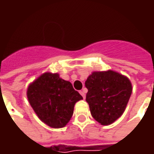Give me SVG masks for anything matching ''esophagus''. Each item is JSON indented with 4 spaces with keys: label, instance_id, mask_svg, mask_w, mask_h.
<instances>
[{
    "label": "esophagus",
    "instance_id": "obj_1",
    "mask_svg": "<svg viewBox=\"0 0 154 154\" xmlns=\"http://www.w3.org/2000/svg\"><path fill=\"white\" fill-rule=\"evenodd\" d=\"M80 95L83 97V98L85 99V98H86V89H83V90H81L80 92Z\"/></svg>",
    "mask_w": 154,
    "mask_h": 154
}]
</instances>
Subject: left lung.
I'll return each instance as SVG.
<instances>
[{
  "mask_svg": "<svg viewBox=\"0 0 154 154\" xmlns=\"http://www.w3.org/2000/svg\"><path fill=\"white\" fill-rule=\"evenodd\" d=\"M85 86L91 114L102 125L111 124L122 115L132 93L127 77L111 70L93 72Z\"/></svg>",
  "mask_w": 154,
  "mask_h": 154,
  "instance_id": "8db88e82",
  "label": "left lung"
}]
</instances>
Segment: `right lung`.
I'll use <instances>...</instances> for the list:
<instances>
[{
  "mask_svg": "<svg viewBox=\"0 0 154 154\" xmlns=\"http://www.w3.org/2000/svg\"><path fill=\"white\" fill-rule=\"evenodd\" d=\"M27 98L40 120L56 128L68 123L75 103L83 98L69 81L51 73L42 74L29 86Z\"/></svg>",
  "mask_w": 154,
  "mask_h": 154,
  "instance_id": "add662e5",
  "label": "right lung"
}]
</instances>
